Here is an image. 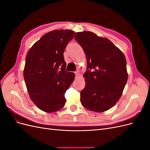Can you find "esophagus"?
I'll use <instances>...</instances> for the list:
<instances>
[{"label": "esophagus", "mask_w": 150, "mask_h": 150, "mask_svg": "<svg viewBox=\"0 0 150 150\" xmlns=\"http://www.w3.org/2000/svg\"><path fill=\"white\" fill-rule=\"evenodd\" d=\"M74 73H75V74H76V76H78L79 75V71H76V72H74Z\"/></svg>", "instance_id": "34e87169"}]
</instances>
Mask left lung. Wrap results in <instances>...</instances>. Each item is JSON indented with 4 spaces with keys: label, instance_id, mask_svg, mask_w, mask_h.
<instances>
[{
    "label": "left lung",
    "instance_id": "1",
    "mask_svg": "<svg viewBox=\"0 0 150 150\" xmlns=\"http://www.w3.org/2000/svg\"><path fill=\"white\" fill-rule=\"evenodd\" d=\"M74 38L88 60L81 102L94 112L110 110L118 101L128 80L124 54L110 40L92 32L77 33Z\"/></svg>",
    "mask_w": 150,
    "mask_h": 150
}]
</instances>
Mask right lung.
Masks as SVG:
<instances>
[{
	"mask_svg": "<svg viewBox=\"0 0 150 150\" xmlns=\"http://www.w3.org/2000/svg\"><path fill=\"white\" fill-rule=\"evenodd\" d=\"M74 32L55 30L44 34L27 54L24 78L32 101L47 112L60 110L74 74L66 71L63 53Z\"/></svg>",
	"mask_w": 150,
	"mask_h": 150,
	"instance_id": "right-lung-1",
	"label": "right lung"
}]
</instances>
